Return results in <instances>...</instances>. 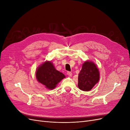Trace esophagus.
<instances>
[{"label": "esophagus", "instance_id": "esophagus-1", "mask_svg": "<svg viewBox=\"0 0 130 130\" xmlns=\"http://www.w3.org/2000/svg\"><path fill=\"white\" fill-rule=\"evenodd\" d=\"M67 75L69 76H72V73L70 72H67Z\"/></svg>", "mask_w": 130, "mask_h": 130}]
</instances>
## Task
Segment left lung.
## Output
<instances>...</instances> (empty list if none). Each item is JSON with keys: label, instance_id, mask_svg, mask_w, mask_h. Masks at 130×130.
<instances>
[{"label": "left lung", "instance_id": "1", "mask_svg": "<svg viewBox=\"0 0 130 130\" xmlns=\"http://www.w3.org/2000/svg\"><path fill=\"white\" fill-rule=\"evenodd\" d=\"M100 78L99 69L92 61H87L82 64L78 76V87L84 91H89Z\"/></svg>", "mask_w": 130, "mask_h": 130}]
</instances>
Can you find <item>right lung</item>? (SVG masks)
Returning <instances> with one entry per match:
<instances>
[{
	"instance_id": "right-lung-1",
	"label": "right lung",
	"mask_w": 130,
	"mask_h": 130,
	"mask_svg": "<svg viewBox=\"0 0 130 130\" xmlns=\"http://www.w3.org/2000/svg\"><path fill=\"white\" fill-rule=\"evenodd\" d=\"M36 76L37 81L49 89H54L66 77L63 74L55 68L51 61H45L38 67Z\"/></svg>"
}]
</instances>
